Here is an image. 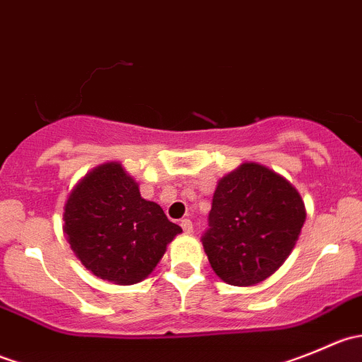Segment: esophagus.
I'll return each mask as SVG.
<instances>
[{
  "label": "esophagus",
  "mask_w": 362,
  "mask_h": 362,
  "mask_svg": "<svg viewBox=\"0 0 362 362\" xmlns=\"http://www.w3.org/2000/svg\"><path fill=\"white\" fill-rule=\"evenodd\" d=\"M180 226H182V229H184L185 235H191V233H192V222L189 221V218H182Z\"/></svg>",
  "instance_id": "obj_1"
}]
</instances>
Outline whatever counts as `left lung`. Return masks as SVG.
Here are the masks:
<instances>
[{
	"instance_id": "8db88e82",
	"label": "left lung",
	"mask_w": 362,
	"mask_h": 362,
	"mask_svg": "<svg viewBox=\"0 0 362 362\" xmlns=\"http://www.w3.org/2000/svg\"><path fill=\"white\" fill-rule=\"evenodd\" d=\"M305 218V203L286 178L245 163L218 182L202 242L224 282L254 286L289 257Z\"/></svg>"
}]
</instances>
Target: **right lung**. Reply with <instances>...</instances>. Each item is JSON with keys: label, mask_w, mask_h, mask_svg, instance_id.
Returning <instances> with one entry per match:
<instances>
[{"label": "right lung", "mask_w": 362, "mask_h": 362, "mask_svg": "<svg viewBox=\"0 0 362 362\" xmlns=\"http://www.w3.org/2000/svg\"><path fill=\"white\" fill-rule=\"evenodd\" d=\"M68 243L89 272L129 286L158 266L166 245L182 233L158 203L140 196L138 184L117 163L90 171L64 206Z\"/></svg>", "instance_id": "1"}]
</instances>
